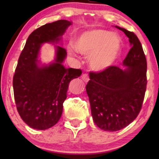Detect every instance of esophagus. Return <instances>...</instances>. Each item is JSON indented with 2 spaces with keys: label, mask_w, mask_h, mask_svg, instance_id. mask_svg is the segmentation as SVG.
I'll return each mask as SVG.
<instances>
[{
  "label": "esophagus",
  "mask_w": 159,
  "mask_h": 159,
  "mask_svg": "<svg viewBox=\"0 0 159 159\" xmlns=\"http://www.w3.org/2000/svg\"><path fill=\"white\" fill-rule=\"evenodd\" d=\"M81 78H82V79H83V81H84V82H87V81H89V80H90V78H89L88 75L86 74V73L82 75Z\"/></svg>",
  "instance_id": "1"
}]
</instances>
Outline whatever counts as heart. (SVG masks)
<instances>
[{"label":"heart","instance_id":"b5f03b06","mask_svg":"<svg viewBox=\"0 0 159 159\" xmlns=\"http://www.w3.org/2000/svg\"><path fill=\"white\" fill-rule=\"evenodd\" d=\"M75 48L84 55H91V68L102 71L113 64L119 55L121 42L116 34L105 30L86 32L78 38Z\"/></svg>","mask_w":159,"mask_h":159}]
</instances>
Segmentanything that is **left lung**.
Returning <instances> with one entry per match:
<instances>
[{
	"label": "left lung",
	"instance_id": "obj_1",
	"mask_svg": "<svg viewBox=\"0 0 159 159\" xmlns=\"http://www.w3.org/2000/svg\"><path fill=\"white\" fill-rule=\"evenodd\" d=\"M129 39L131 47L122 69L110 66L91 72L86 90L94 123L104 131L116 132L134 121L141 110L147 90V63L143 47L134 33L116 26Z\"/></svg>",
	"mask_w": 159,
	"mask_h": 159
}]
</instances>
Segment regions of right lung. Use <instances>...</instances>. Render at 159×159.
<instances>
[{
	"label": "right lung",
	"instance_id": "add662e5",
	"mask_svg": "<svg viewBox=\"0 0 159 159\" xmlns=\"http://www.w3.org/2000/svg\"><path fill=\"white\" fill-rule=\"evenodd\" d=\"M71 24L58 20L36 29L19 56L12 80L14 98L21 118L33 129L45 130L59 121L69 82L82 73L81 69L62 65L66 51L61 46L57 47L54 63L43 67L37 64L41 45L58 42Z\"/></svg>",
	"mask_w": 159,
	"mask_h": 159
}]
</instances>
